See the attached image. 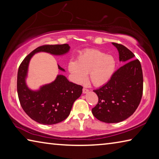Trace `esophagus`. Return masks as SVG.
Here are the masks:
<instances>
[{"label":"esophagus","mask_w":159,"mask_h":159,"mask_svg":"<svg viewBox=\"0 0 159 159\" xmlns=\"http://www.w3.org/2000/svg\"><path fill=\"white\" fill-rule=\"evenodd\" d=\"M88 91H89V90L88 89V88H83V93H88Z\"/></svg>","instance_id":"esophagus-1"}]
</instances>
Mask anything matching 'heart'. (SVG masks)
<instances>
[{"label": "heart", "instance_id": "obj_1", "mask_svg": "<svg viewBox=\"0 0 159 159\" xmlns=\"http://www.w3.org/2000/svg\"><path fill=\"white\" fill-rule=\"evenodd\" d=\"M116 67V61L112 55L95 49L85 51L76 61H71L68 64L69 71L75 82L83 83L86 74L89 73L90 81L95 86L106 84L114 75Z\"/></svg>", "mask_w": 159, "mask_h": 159}]
</instances>
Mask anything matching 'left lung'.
<instances>
[{
	"label": "left lung",
	"mask_w": 159,
	"mask_h": 159,
	"mask_svg": "<svg viewBox=\"0 0 159 159\" xmlns=\"http://www.w3.org/2000/svg\"><path fill=\"white\" fill-rule=\"evenodd\" d=\"M119 52V60L125 64L114 72L106 84L94 90L98 97L92 109L94 116L100 121L118 123L130 117L140 103L143 93V74L140 61L121 44L112 43Z\"/></svg>",
	"instance_id": "8db88e82"
}]
</instances>
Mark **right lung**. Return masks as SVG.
<instances>
[{"instance_id":"1","label":"right lung","mask_w":159,"mask_h":159,"mask_svg":"<svg viewBox=\"0 0 159 159\" xmlns=\"http://www.w3.org/2000/svg\"><path fill=\"white\" fill-rule=\"evenodd\" d=\"M69 48V44L41 45L29 53L19 66L17 88L20 104L31 119L41 124L52 125L65 120L71 112L74 102L81 95L83 87L69 82L62 75H58L50 84L43 86L39 91H31L25 83L29 60L38 52L63 55ZM58 68L64 71L59 65Z\"/></svg>"}]
</instances>
